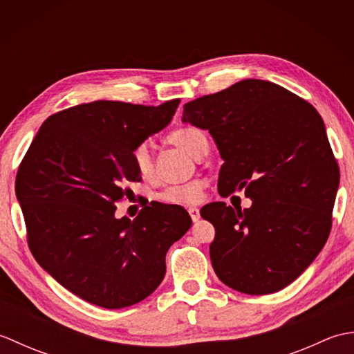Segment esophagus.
<instances>
[{
  "instance_id": "obj_1",
  "label": "esophagus",
  "mask_w": 354,
  "mask_h": 354,
  "mask_svg": "<svg viewBox=\"0 0 354 354\" xmlns=\"http://www.w3.org/2000/svg\"><path fill=\"white\" fill-rule=\"evenodd\" d=\"M189 214H190L193 222H198L199 221L201 214H199V209L196 207H189Z\"/></svg>"
}]
</instances>
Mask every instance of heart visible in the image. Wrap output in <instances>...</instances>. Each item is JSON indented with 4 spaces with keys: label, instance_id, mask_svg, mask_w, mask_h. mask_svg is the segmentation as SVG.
I'll use <instances>...</instances> for the list:
<instances>
[{
    "label": "heart",
    "instance_id": "heart-1",
    "mask_svg": "<svg viewBox=\"0 0 354 354\" xmlns=\"http://www.w3.org/2000/svg\"><path fill=\"white\" fill-rule=\"evenodd\" d=\"M167 140L171 145L184 149L185 152H189L193 156H196L202 147L208 146L205 133L202 132L199 127L194 126L179 127V129L173 131L169 135ZM132 162L135 170H137L141 178L149 179L153 175V160L147 145H140L133 149ZM204 190L205 183L196 179V181H190L185 184L165 187V189L158 194V199L164 202V204L170 205H194L199 204V202L204 199Z\"/></svg>",
    "mask_w": 354,
    "mask_h": 354
}]
</instances>
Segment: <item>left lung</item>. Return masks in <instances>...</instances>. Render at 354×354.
Returning a JSON list of instances; mask_svg holds the SVG:
<instances>
[{
  "label": "left lung",
  "mask_w": 354,
  "mask_h": 354,
  "mask_svg": "<svg viewBox=\"0 0 354 354\" xmlns=\"http://www.w3.org/2000/svg\"><path fill=\"white\" fill-rule=\"evenodd\" d=\"M184 123L207 129L223 160L217 190L245 192L250 208L212 202L209 259L228 288L281 290L312 265L332 230L339 167L318 111L272 82L246 79L184 104Z\"/></svg>",
  "instance_id": "1"
}]
</instances>
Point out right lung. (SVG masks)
Masks as SVG:
<instances>
[{
  "label": "right lung",
  "mask_w": 354,
  "mask_h": 354,
  "mask_svg": "<svg viewBox=\"0 0 354 354\" xmlns=\"http://www.w3.org/2000/svg\"><path fill=\"white\" fill-rule=\"evenodd\" d=\"M160 106L97 100L50 115L17 173V198L36 261L85 301L122 309L142 301L165 275V254L192 227L179 205L150 202L117 219L127 183L141 176L133 149L175 115Z\"/></svg>",
  "instance_id": "1"
}]
</instances>
